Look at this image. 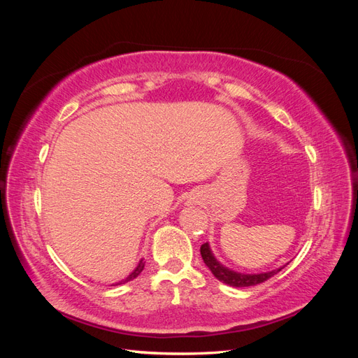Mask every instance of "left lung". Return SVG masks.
Listing matches in <instances>:
<instances>
[{
	"label": "left lung",
	"instance_id": "left-lung-1",
	"mask_svg": "<svg viewBox=\"0 0 358 358\" xmlns=\"http://www.w3.org/2000/svg\"><path fill=\"white\" fill-rule=\"evenodd\" d=\"M200 254L203 257L204 264L209 267V270L213 273V276L216 279L221 280V282H224L227 285L236 287V288L252 287V285H257V284H262V282H264V280L270 279L273 275H276L278 272H280V270L285 267V264H284V266H280L275 270H268V272H263V273H241V272H236V270L229 268L227 266H224L221 262H218V259H216V257L212 252L209 242H206V243L201 245Z\"/></svg>",
	"mask_w": 358,
	"mask_h": 358
}]
</instances>
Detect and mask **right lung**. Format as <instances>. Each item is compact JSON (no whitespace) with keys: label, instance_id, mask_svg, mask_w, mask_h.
I'll return each instance as SVG.
<instances>
[{"label":"right lung","instance_id":"obj_1","mask_svg":"<svg viewBox=\"0 0 358 358\" xmlns=\"http://www.w3.org/2000/svg\"><path fill=\"white\" fill-rule=\"evenodd\" d=\"M143 267H145V262H143V258H142V259H140V262L137 263V266L134 267V270H133L131 273H129L127 278H124V279H121V280H117V282H115V284H112V285H122V284L129 282V280H133L134 278H137L140 273H142Z\"/></svg>","mask_w":358,"mask_h":358}]
</instances>
